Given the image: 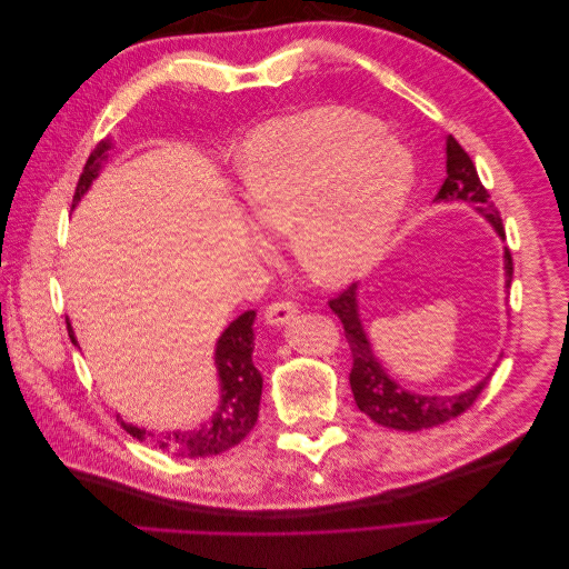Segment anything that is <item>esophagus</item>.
I'll use <instances>...</instances> for the list:
<instances>
[{
	"instance_id": "esophagus-1",
	"label": "esophagus",
	"mask_w": 569,
	"mask_h": 569,
	"mask_svg": "<svg viewBox=\"0 0 569 569\" xmlns=\"http://www.w3.org/2000/svg\"><path fill=\"white\" fill-rule=\"evenodd\" d=\"M299 313V306L295 301H274L266 308V322L272 327H282L289 320H295Z\"/></svg>"
}]
</instances>
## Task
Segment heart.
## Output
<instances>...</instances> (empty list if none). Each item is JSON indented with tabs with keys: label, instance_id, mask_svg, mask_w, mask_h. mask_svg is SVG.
I'll return each mask as SVG.
<instances>
[{
	"label": "heart",
	"instance_id": "obj_1",
	"mask_svg": "<svg viewBox=\"0 0 569 569\" xmlns=\"http://www.w3.org/2000/svg\"><path fill=\"white\" fill-rule=\"evenodd\" d=\"M234 170L258 226L289 230L301 266L327 284L351 282L377 266L412 187L406 147L375 118L347 109L291 113L253 128L234 153ZM264 231L251 232L258 251L274 244Z\"/></svg>",
	"mask_w": 569,
	"mask_h": 569
}]
</instances>
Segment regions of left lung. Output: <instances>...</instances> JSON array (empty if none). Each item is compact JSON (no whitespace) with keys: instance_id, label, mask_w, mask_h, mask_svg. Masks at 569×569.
Listing matches in <instances>:
<instances>
[{"instance_id":"obj_1","label":"left lung","mask_w":569,"mask_h":569,"mask_svg":"<svg viewBox=\"0 0 569 569\" xmlns=\"http://www.w3.org/2000/svg\"><path fill=\"white\" fill-rule=\"evenodd\" d=\"M437 203H468L472 209L489 220V226L496 230V234L506 239V230L493 203H489V192L485 184L479 182L477 168L472 159L468 157L453 137H446V180L435 197ZM503 272H506V289H510L512 282V258L510 251H503ZM332 313L341 320L343 335L351 347L353 368L349 375L351 391L356 406L360 412L389 429H399V432H420V429H429L449 422L458 418L460 412L468 410L477 399L481 389L489 385L487 375L485 380L477 382L475 387L465 389L453 396H425L403 389L382 366V360L375 356L372 343L368 339L363 318H360V303H358V284H351L347 291H341L337 299L330 301Z\"/></svg>"}]
</instances>
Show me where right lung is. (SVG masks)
<instances>
[{"instance_id":"right-lung-1","label":"right lung","mask_w":569,"mask_h":569,"mask_svg":"<svg viewBox=\"0 0 569 569\" xmlns=\"http://www.w3.org/2000/svg\"><path fill=\"white\" fill-rule=\"evenodd\" d=\"M111 147H113L111 140H104L99 142L90 153V159L84 163V170L76 187L73 206L92 187L101 166H104V161L109 159ZM253 320H256V311H244L226 327V332L220 335L216 343L220 401L209 422H203L199 429H187V432H182V429H173V432H153V429L130 425L120 416H116L120 427H123L130 437L149 443L151 449L168 451L184 458L218 456L237 446L251 432L258 420V406H261V391H263V377L251 360ZM68 337H71V341L78 347L71 322H68Z\"/></svg>"}]
</instances>
